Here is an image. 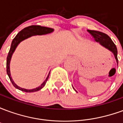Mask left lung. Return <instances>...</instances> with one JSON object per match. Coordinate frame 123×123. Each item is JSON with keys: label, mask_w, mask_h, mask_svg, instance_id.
Here are the masks:
<instances>
[{"label": "left lung", "mask_w": 123, "mask_h": 123, "mask_svg": "<svg viewBox=\"0 0 123 123\" xmlns=\"http://www.w3.org/2000/svg\"><path fill=\"white\" fill-rule=\"evenodd\" d=\"M88 31L89 33L92 36L94 40L95 41L99 42L101 45L105 47V48L108 49L115 55V57L116 59L117 62L118 63V59H117V49L116 45H115L113 41L111 40V39L108 35L104 33L103 32H101L99 31L96 30H88Z\"/></svg>", "instance_id": "left-lung-1"}]
</instances>
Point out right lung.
Wrapping results in <instances>:
<instances>
[{"label":"right lung","instance_id":"add662e5","mask_svg":"<svg viewBox=\"0 0 123 123\" xmlns=\"http://www.w3.org/2000/svg\"><path fill=\"white\" fill-rule=\"evenodd\" d=\"M53 31V29L50 28H47V27H43V26H41V25H30V26H28L26 28H24L22 30L20 31V32L18 33L16 36L14 38V39L12 40V44H11V47L10 49V51L8 54V56H7L6 59V72L7 74L8 75V77H9L10 80L11 81V82L13 84V86H14L15 88H17L18 90H20L23 92H37V91L40 90L41 88H43L45 85L47 81L48 80L49 76V74L48 76L47 77L45 80L43 82V83L37 88H35V89H32V90H26V89H24L18 86L13 81L12 78H11V75H10V59L12 57V55L14 51H15V49L16 48V47L22 41L24 40L27 38L30 37L32 35H44V34H47L49 33H51Z\"/></svg>","mask_w":123,"mask_h":123}]
</instances>
